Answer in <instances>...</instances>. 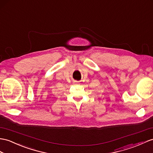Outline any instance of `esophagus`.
Masks as SVG:
<instances>
[{
	"instance_id": "34e87169",
	"label": "esophagus",
	"mask_w": 153,
	"mask_h": 153,
	"mask_svg": "<svg viewBox=\"0 0 153 153\" xmlns=\"http://www.w3.org/2000/svg\"><path fill=\"white\" fill-rule=\"evenodd\" d=\"M76 83H77V82H75V84H76Z\"/></svg>"
}]
</instances>
